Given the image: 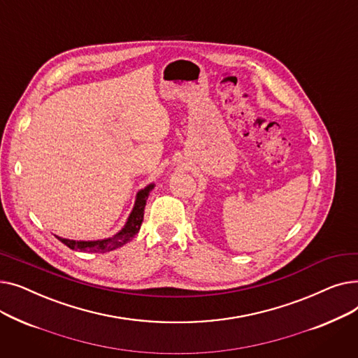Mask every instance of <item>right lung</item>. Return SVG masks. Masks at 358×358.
Instances as JSON below:
<instances>
[{"label": "right lung", "instance_id": "obj_1", "mask_svg": "<svg viewBox=\"0 0 358 358\" xmlns=\"http://www.w3.org/2000/svg\"><path fill=\"white\" fill-rule=\"evenodd\" d=\"M154 187H155V184H148L145 189L138 192L134 209H131V212L124 223V227L116 235H113L106 239H97V241H75V239H66V238H61V236H56V238H58L62 243H65L68 248L75 250V251H81V252L104 254V252H110L113 250H117V248L123 247L124 243L130 242L139 232L141 224L143 222L146 200H148L149 193L152 192Z\"/></svg>", "mask_w": 358, "mask_h": 358}]
</instances>
